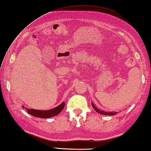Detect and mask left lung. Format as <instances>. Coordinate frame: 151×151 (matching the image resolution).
I'll list each match as a JSON object with an SVG mask.
<instances>
[{
	"mask_svg": "<svg viewBox=\"0 0 151 151\" xmlns=\"http://www.w3.org/2000/svg\"><path fill=\"white\" fill-rule=\"evenodd\" d=\"M91 105L93 108H94V110L98 112V113L101 114L102 115H114L115 114H116L117 113L116 112H106V111H101L99 109H98L97 107L95 106L93 104V103H91Z\"/></svg>",
	"mask_w": 151,
	"mask_h": 151,
	"instance_id": "obj_1",
	"label": "left lung"
}]
</instances>
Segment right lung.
I'll list each match as a JSON object with an SVG mask.
<instances>
[{"label":"right lung","mask_w":151,"mask_h":151,"mask_svg":"<svg viewBox=\"0 0 151 151\" xmlns=\"http://www.w3.org/2000/svg\"><path fill=\"white\" fill-rule=\"evenodd\" d=\"M65 102H62V104L58 106L57 107L51 109V110H34V109H27L28 113L33 115L34 117L39 118H49L59 114L62 111L64 106H65ZM22 108H24L23 106H22Z\"/></svg>","instance_id":"1"}]
</instances>
